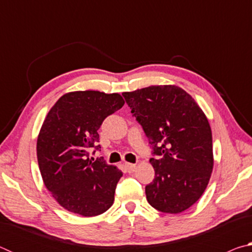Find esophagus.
<instances>
[{
  "mask_svg": "<svg viewBox=\"0 0 252 252\" xmlns=\"http://www.w3.org/2000/svg\"><path fill=\"white\" fill-rule=\"evenodd\" d=\"M125 165H126V168L129 172H133L135 170V164H133V163H127V162H126Z\"/></svg>",
  "mask_w": 252,
  "mask_h": 252,
  "instance_id": "esophagus-1",
  "label": "esophagus"
}]
</instances>
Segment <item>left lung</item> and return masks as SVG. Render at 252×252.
<instances>
[{
	"label": "left lung",
	"mask_w": 252,
	"mask_h": 252,
	"mask_svg": "<svg viewBox=\"0 0 252 252\" xmlns=\"http://www.w3.org/2000/svg\"><path fill=\"white\" fill-rule=\"evenodd\" d=\"M152 149L155 179L147 200L164 213L190 208L206 190L213 168L212 134L192 96L176 85L122 93Z\"/></svg>",
	"instance_id": "1"
}]
</instances>
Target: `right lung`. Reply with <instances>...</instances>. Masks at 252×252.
<instances>
[{"instance_id":"right-lung-1","label":"right lung","mask_w":252,"mask_h":252,"mask_svg":"<svg viewBox=\"0 0 252 252\" xmlns=\"http://www.w3.org/2000/svg\"><path fill=\"white\" fill-rule=\"evenodd\" d=\"M123 104L118 93L76 91L60 97L46 116L37 162L45 187L67 211L94 217L113 204L122 172L102 157L90 158L89 151H101L97 130Z\"/></svg>"}]
</instances>
